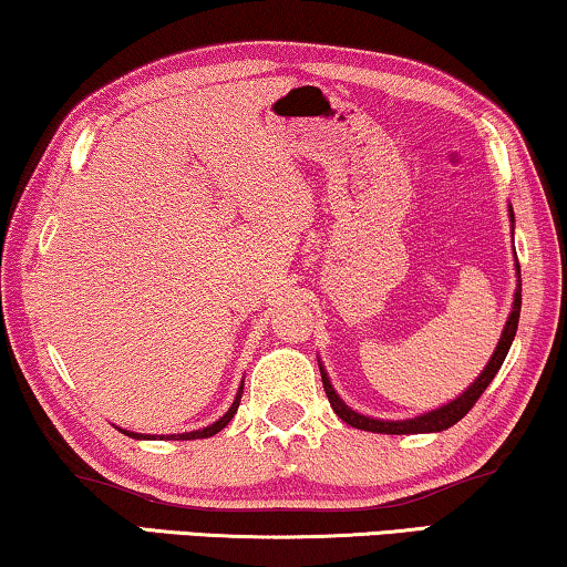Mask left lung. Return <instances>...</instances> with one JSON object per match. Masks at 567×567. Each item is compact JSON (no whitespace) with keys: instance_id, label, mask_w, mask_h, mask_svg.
Masks as SVG:
<instances>
[{"instance_id":"8db88e82","label":"left lung","mask_w":567,"mask_h":567,"mask_svg":"<svg viewBox=\"0 0 567 567\" xmlns=\"http://www.w3.org/2000/svg\"><path fill=\"white\" fill-rule=\"evenodd\" d=\"M508 217H512V223H514L512 207H508ZM519 311H522V274H519V264H516L514 307H512V315H508L506 324H504L502 340H498L494 355H491L488 365L483 368L478 379H475L471 385H467V389L461 393V396L450 401V404L434 409V412H426V414L414 416V420H396V422H391V420H373V416L352 412V409L338 396V391L332 389V383H330V379H327L324 368L319 365V373H322L324 393H327V399H330V406L334 409V414H338L342 422H348L350 426H355V430H365V432L420 434V432H442V430H447V426H453L455 422H461L463 416L471 412V409L475 406V401L481 399V393L488 389L491 381H494V375L498 373V368H502V363L506 360V352H508V348H512V342H514L516 327H519Z\"/></svg>"}]
</instances>
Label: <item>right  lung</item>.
I'll list each match as a JSON object with an SVG mask.
<instances>
[{
	"label": "right lung",
	"mask_w": 567,
	"mask_h": 567,
	"mask_svg": "<svg viewBox=\"0 0 567 567\" xmlns=\"http://www.w3.org/2000/svg\"><path fill=\"white\" fill-rule=\"evenodd\" d=\"M240 399H243V383L240 389H237V396L233 401V406L227 409V412L219 416L215 424L204 426V430H194V432H182V434H161V440H204V437H212V434H217L219 430H225L229 424V420L237 414V406H240ZM122 434H127V437L133 440H158V434H137V432H130V430H122Z\"/></svg>",
	"instance_id": "1"
}]
</instances>
